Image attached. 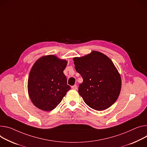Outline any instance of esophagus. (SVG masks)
<instances>
[{
	"mask_svg": "<svg viewBox=\"0 0 147 147\" xmlns=\"http://www.w3.org/2000/svg\"><path fill=\"white\" fill-rule=\"evenodd\" d=\"M71 88L73 90H77V85H74L73 86H71Z\"/></svg>",
	"mask_w": 147,
	"mask_h": 147,
	"instance_id": "1",
	"label": "esophagus"
}]
</instances>
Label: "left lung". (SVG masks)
<instances>
[{
  "label": "left lung",
  "instance_id": "1",
  "mask_svg": "<svg viewBox=\"0 0 147 147\" xmlns=\"http://www.w3.org/2000/svg\"><path fill=\"white\" fill-rule=\"evenodd\" d=\"M77 72L83 82L78 93L90 108L102 111L117 100L121 88V78L111 60L103 53L92 51L80 57H74Z\"/></svg>",
  "mask_w": 147,
  "mask_h": 147
}]
</instances>
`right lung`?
Returning a JSON list of instances; mask_svg holds the SVG:
<instances>
[{
    "label": "right lung",
    "instance_id": "1",
    "mask_svg": "<svg viewBox=\"0 0 147 147\" xmlns=\"http://www.w3.org/2000/svg\"><path fill=\"white\" fill-rule=\"evenodd\" d=\"M67 61L55 55L39 58L29 73L28 90L29 97L37 108L49 111L60 103L70 89L63 71Z\"/></svg>",
    "mask_w": 147,
    "mask_h": 147
}]
</instances>
